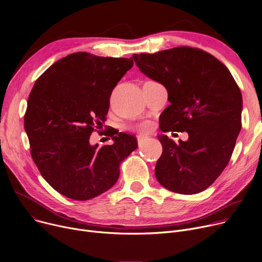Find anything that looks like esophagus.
<instances>
[{
    "instance_id": "esophagus-1",
    "label": "esophagus",
    "mask_w": 262,
    "mask_h": 262,
    "mask_svg": "<svg viewBox=\"0 0 262 262\" xmlns=\"http://www.w3.org/2000/svg\"><path fill=\"white\" fill-rule=\"evenodd\" d=\"M146 138H148L147 136H144V135H138L137 136V140H138V143L140 144L141 142H143Z\"/></svg>"
}]
</instances>
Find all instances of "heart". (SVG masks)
I'll use <instances>...</instances> for the list:
<instances>
[{
    "mask_svg": "<svg viewBox=\"0 0 262 262\" xmlns=\"http://www.w3.org/2000/svg\"><path fill=\"white\" fill-rule=\"evenodd\" d=\"M138 128H139V130H141V132H147L150 128V123H148V122H143V123H141L140 125L138 126Z\"/></svg>",
    "mask_w": 262,
    "mask_h": 262,
    "instance_id": "obj_1",
    "label": "heart"
}]
</instances>
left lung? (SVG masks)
Wrapping results in <instances>:
<instances>
[{
	"instance_id": "1",
	"label": "left lung",
	"mask_w": 262,
	"mask_h": 262,
	"mask_svg": "<svg viewBox=\"0 0 262 262\" xmlns=\"http://www.w3.org/2000/svg\"><path fill=\"white\" fill-rule=\"evenodd\" d=\"M140 72L165 86L170 105L160 116L163 133L186 132L176 143L159 135L163 151L155 175L165 188L197 194L228 165L241 129L242 96L224 64L187 46L133 55Z\"/></svg>"
}]
</instances>
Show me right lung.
I'll use <instances>...</instances> for the list:
<instances>
[{
	"mask_svg": "<svg viewBox=\"0 0 262 262\" xmlns=\"http://www.w3.org/2000/svg\"><path fill=\"white\" fill-rule=\"evenodd\" d=\"M132 58L76 52L47 68L34 83L24 127L41 175L63 196L90 200L118 180L120 163L138 142L113 134L114 144L98 147L90 136L106 120L117 83L133 67Z\"/></svg>",
	"mask_w": 262,
	"mask_h": 262,
	"instance_id": "1",
	"label": "right lung"
}]
</instances>
